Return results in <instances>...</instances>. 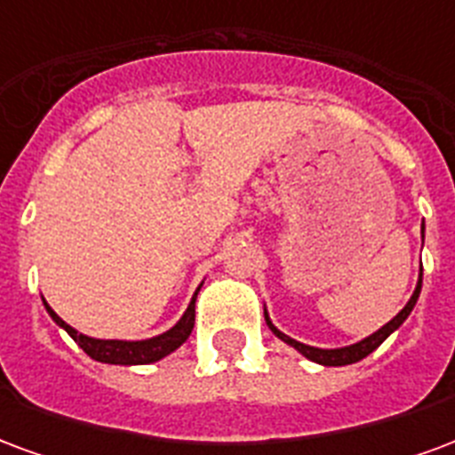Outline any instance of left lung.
<instances>
[{
    "instance_id": "8db88e82",
    "label": "left lung",
    "mask_w": 455,
    "mask_h": 455,
    "mask_svg": "<svg viewBox=\"0 0 455 455\" xmlns=\"http://www.w3.org/2000/svg\"><path fill=\"white\" fill-rule=\"evenodd\" d=\"M421 292V277H419V285H417V290H414V295H411V299L404 305V309H402L400 315L395 316L392 322H387V324L382 326V329H378L375 334L368 336V339H363L361 343H353V346H346V348H331V351H324V348H315V346H305V343L295 341V339H290V336H285L283 331H277L275 326H273V322L267 319V312H266V322L267 326L273 329V334L277 336V339H283L285 343H290L292 348H297V351L302 353V355H307L309 361L315 363H322V365H348V363H358L363 361L365 355H371L378 346H380L387 336L397 329V326L410 316V312L414 309V305H417V297H419Z\"/></svg>"
}]
</instances>
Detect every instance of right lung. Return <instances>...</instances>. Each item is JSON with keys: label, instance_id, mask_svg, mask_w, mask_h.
Masks as SVG:
<instances>
[{"label": "right lung", "instance_id": "1", "mask_svg": "<svg viewBox=\"0 0 455 455\" xmlns=\"http://www.w3.org/2000/svg\"><path fill=\"white\" fill-rule=\"evenodd\" d=\"M195 299H197V292L192 297L188 312L182 315V319L170 331L156 336V339H146V341H102V339H90V336L77 334L73 326L65 324L63 319L55 315L48 305H45V309L55 319V324L63 326L65 331L73 336L75 343L94 361L114 363V365H146V363L160 361L163 355H168V353H172L188 341V336L192 334V326H195Z\"/></svg>", "mask_w": 455, "mask_h": 455}]
</instances>
